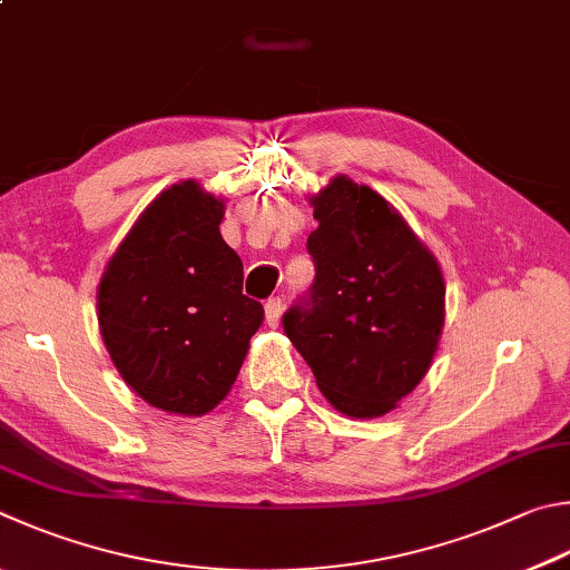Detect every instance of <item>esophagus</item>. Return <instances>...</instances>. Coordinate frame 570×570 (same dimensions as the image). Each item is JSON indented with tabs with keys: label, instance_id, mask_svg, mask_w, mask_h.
<instances>
[{
	"label": "esophagus",
	"instance_id": "esophagus-1",
	"mask_svg": "<svg viewBox=\"0 0 570 570\" xmlns=\"http://www.w3.org/2000/svg\"><path fill=\"white\" fill-rule=\"evenodd\" d=\"M264 308H266V324L272 326V328H276L278 326V318H282V312H284V302L278 296H272L264 304Z\"/></svg>",
	"mask_w": 570,
	"mask_h": 570
}]
</instances>
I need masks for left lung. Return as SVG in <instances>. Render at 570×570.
Here are the masks:
<instances>
[{
	"label": "left lung",
	"mask_w": 570,
	"mask_h": 570,
	"mask_svg": "<svg viewBox=\"0 0 570 570\" xmlns=\"http://www.w3.org/2000/svg\"><path fill=\"white\" fill-rule=\"evenodd\" d=\"M308 202L316 278L284 314V331L331 406L384 416L419 386L439 348L441 266L384 196L344 174Z\"/></svg>",
	"instance_id": "obj_1"
}]
</instances>
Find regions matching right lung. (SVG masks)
Wrapping results in <instances>:
<instances>
[{"mask_svg":"<svg viewBox=\"0 0 570 570\" xmlns=\"http://www.w3.org/2000/svg\"><path fill=\"white\" fill-rule=\"evenodd\" d=\"M224 202L171 184L141 212L101 274L99 331L114 366L154 409L202 416L226 399L264 321L222 239Z\"/></svg>","mask_w":570,"mask_h":570,"instance_id":"add662e5","label":"right lung"}]
</instances>
